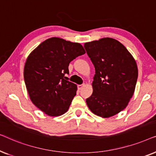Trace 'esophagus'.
I'll return each instance as SVG.
<instances>
[{
  "label": "esophagus",
  "mask_w": 156,
  "mask_h": 156,
  "mask_svg": "<svg viewBox=\"0 0 156 156\" xmlns=\"http://www.w3.org/2000/svg\"><path fill=\"white\" fill-rule=\"evenodd\" d=\"M84 87V84H79V85H77V88H78L79 90H81V89H82Z\"/></svg>",
  "instance_id": "obj_1"
}]
</instances>
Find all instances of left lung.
Wrapping results in <instances>:
<instances>
[{
    "instance_id": "left-lung-1",
    "label": "left lung",
    "mask_w": 156,
    "mask_h": 156,
    "mask_svg": "<svg viewBox=\"0 0 156 156\" xmlns=\"http://www.w3.org/2000/svg\"><path fill=\"white\" fill-rule=\"evenodd\" d=\"M95 68L93 92L86 99L94 114L103 118L114 116L126 107L138 79L135 59L118 40L110 37L84 43Z\"/></svg>"
}]
</instances>
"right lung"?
Returning <instances> with one entry per match:
<instances>
[{
    "label": "right lung",
    "mask_w": 156,
    "mask_h": 156,
    "mask_svg": "<svg viewBox=\"0 0 156 156\" xmlns=\"http://www.w3.org/2000/svg\"><path fill=\"white\" fill-rule=\"evenodd\" d=\"M85 53L82 44L51 37L40 44L26 59L24 80L31 101L48 116L67 112L76 85L67 80L70 62Z\"/></svg>",
    "instance_id": "1"
}]
</instances>
